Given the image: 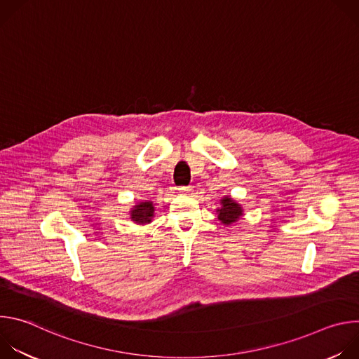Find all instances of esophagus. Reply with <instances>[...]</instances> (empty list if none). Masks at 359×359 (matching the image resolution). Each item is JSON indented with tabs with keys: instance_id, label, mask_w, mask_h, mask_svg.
Listing matches in <instances>:
<instances>
[{
	"instance_id": "34e87169",
	"label": "esophagus",
	"mask_w": 359,
	"mask_h": 359,
	"mask_svg": "<svg viewBox=\"0 0 359 359\" xmlns=\"http://www.w3.org/2000/svg\"><path fill=\"white\" fill-rule=\"evenodd\" d=\"M177 190H179L180 194H189V193H191V189H190V187H179Z\"/></svg>"
}]
</instances>
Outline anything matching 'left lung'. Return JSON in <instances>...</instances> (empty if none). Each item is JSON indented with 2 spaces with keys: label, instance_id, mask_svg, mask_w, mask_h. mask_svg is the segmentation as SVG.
Listing matches in <instances>:
<instances>
[{
  "label": "left lung",
  "instance_id": "obj_1",
  "mask_svg": "<svg viewBox=\"0 0 359 359\" xmlns=\"http://www.w3.org/2000/svg\"><path fill=\"white\" fill-rule=\"evenodd\" d=\"M216 216L223 226L229 227L236 224L244 216V209L231 196H224L220 200V208L216 209Z\"/></svg>",
  "mask_w": 359,
  "mask_h": 359
}]
</instances>
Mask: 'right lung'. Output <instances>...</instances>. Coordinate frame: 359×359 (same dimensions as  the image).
<instances>
[{
  "label": "right lung",
  "mask_w": 359,
  "mask_h": 359,
  "mask_svg": "<svg viewBox=\"0 0 359 359\" xmlns=\"http://www.w3.org/2000/svg\"><path fill=\"white\" fill-rule=\"evenodd\" d=\"M153 217H155V203L150 200H142L129 210V219L137 226L151 223Z\"/></svg>",
  "instance_id": "add662e5"
}]
</instances>
